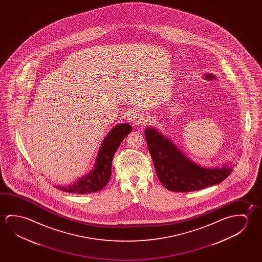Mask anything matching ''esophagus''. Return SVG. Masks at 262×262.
Instances as JSON below:
<instances>
[{"label":"esophagus","mask_w":262,"mask_h":262,"mask_svg":"<svg viewBox=\"0 0 262 262\" xmlns=\"http://www.w3.org/2000/svg\"><path fill=\"white\" fill-rule=\"evenodd\" d=\"M148 121V117L144 113L142 112H135L132 117V122L133 125H143L147 123Z\"/></svg>","instance_id":"1"}]
</instances>
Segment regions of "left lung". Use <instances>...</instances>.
Here are the masks:
<instances>
[{"label": "left lung", "mask_w": 262, "mask_h": 262, "mask_svg": "<svg viewBox=\"0 0 262 262\" xmlns=\"http://www.w3.org/2000/svg\"><path fill=\"white\" fill-rule=\"evenodd\" d=\"M206 80H216L213 74L204 75ZM146 141L159 180L172 192H191L216 185L230 174L233 163L217 167H203L191 161L173 142L155 127L144 130Z\"/></svg>", "instance_id": "obj_1"}]
</instances>
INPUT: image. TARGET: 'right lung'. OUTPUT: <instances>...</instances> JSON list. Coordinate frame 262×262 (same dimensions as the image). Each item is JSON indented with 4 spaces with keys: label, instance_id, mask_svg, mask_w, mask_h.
Instances as JSON below:
<instances>
[{
    "label": "right lung",
    "instance_id": "1",
    "mask_svg": "<svg viewBox=\"0 0 262 262\" xmlns=\"http://www.w3.org/2000/svg\"><path fill=\"white\" fill-rule=\"evenodd\" d=\"M132 130L133 127L128 123H120L114 126L101 142L92 170L72 185H58L56 188L67 193L78 194L94 193L103 189L112 176V163L114 154Z\"/></svg>",
    "mask_w": 262,
    "mask_h": 262
}]
</instances>
